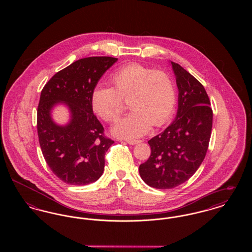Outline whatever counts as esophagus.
<instances>
[{"label": "esophagus", "instance_id": "34e87169", "mask_svg": "<svg viewBox=\"0 0 252 252\" xmlns=\"http://www.w3.org/2000/svg\"><path fill=\"white\" fill-rule=\"evenodd\" d=\"M126 142L128 144H132V145L140 143V141H138V140H126Z\"/></svg>", "mask_w": 252, "mask_h": 252}]
</instances>
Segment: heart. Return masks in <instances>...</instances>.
Instances as JSON below:
<instances>
[{
	"mask_svg": "<svg viewBox=\"0 0 252 252\" xmlns=\"http://www.w3.org/2000/svg\"><path fill=\"white\" fill-rule=\"evenodd\" d=\"M112 87L97 86L92 94L96 113L108 122L117 120L129 99L131 112L114 126L113 131L123 138L133 139L144 135L152 125L161 126L174 113L177 89L173 77L165 71L141 63H129L111 75Z\"/></svg>",
	"mask_w": 252,
	"mask_h": 252,
	"instance_id": "1",
	"label": "heart"
}]
</instances>
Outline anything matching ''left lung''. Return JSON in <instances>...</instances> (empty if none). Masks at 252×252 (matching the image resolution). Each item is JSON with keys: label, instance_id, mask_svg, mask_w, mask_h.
Listing matches in <instances>:
<instances>
[{"label": "left lung", "instance_id": "left-lung-1", "mask_svg": "<svg viewBox=\"0 0 252 252\" xmlns=\"http://www.w3.org/2000/svg\"><path fill=\"white\" fill-rule=\"evenodd\" d=\"M179 89L176 120L148 141L151 155L139 167L150 187L172 189L189 180L206 156L213 127V109L203 85L180 64L171 62Z\"/></svg>", "mask_w": 252, "mask_h": 252}]
</instances>
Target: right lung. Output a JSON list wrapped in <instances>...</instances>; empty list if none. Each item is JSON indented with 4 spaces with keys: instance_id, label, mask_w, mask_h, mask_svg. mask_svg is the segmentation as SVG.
<instances>
[{
    "instance_id": "1",
    "label": "right lung",
    "mask_w": 252,
    "mask_h": 252,
    "mask_svg": "<svg viewBox=\"0 0 252 252\" xmlns=\"http://www.w3.org/2000/svg\"><path fill=\"white\" fill-rule=\"evenodd\" d=\"M118 59L90 57L57 72L43 87L37 107L39 145L52 172L63 182L87 185L98 180L105 167L111 139L93 111L92 94L97 82ZM63 101L71 110L70 123L56 125L50 110Z\"/></svg>"
}]
</instances>
